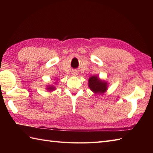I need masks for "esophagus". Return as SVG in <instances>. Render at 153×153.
<instances>
[{"label": "esophagus", "instance_id": "esophagus-1", "mask_svg": "<svg viewBox=\"0 0 153 153\" xmlns=\"http://www.w3.org/2000/svg\"><path fill=\"white\" fill-rule=\"evenodd\" d=\"M74 75H76V74H74Z\"/></svg>", "mask_w": 153, "mask_h": 153}]
</instances>
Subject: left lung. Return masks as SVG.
Returning a JSON list of instances; mask_svg holds the SVG:
<instances>
[{"label": "left lung", "instance_id": "obj_1", "mask_svg": "<svg viewBox=\"0 0 153 153\" xmlns=\"http://www.w3.org/2000/svg\"><path fill=\"white\" fill-rule=\"evenodd\" d=\"M89 87L95 94H102L106 91L107 83L100 79L97 76H91L89 79Z\"/></svg>", "mask_w": 153, "mask_h": 153}]
</instances>
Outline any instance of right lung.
Segmentation results:
<instances>
[{
    "label": "right lung",
    "mask_w": 153,
    "mask_h": 153,
    "mask_svg": "<svg viewBox=\"0 0 153 153\" xmlns=\"http://www.w3.org/2000/svg\"><path fill=\"white\" fill-rule=\"evenodd\" d=\"M47 89L48 91H54L55 89V87L54 85H49L47 87Z\"/></svg>",
    "instance_id": "add662e5"
}]
</instances>
